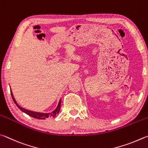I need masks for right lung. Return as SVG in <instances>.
<instances>
[{
  "label": "right lung",
  "instance_id": "add662e5",
  "mask_svg": "<svg viewBox=\"0 0 148 148\" xmlns=\"http://www.w3.org/2000/svg\"><path fill=\"white\" fill-rule=\"evenodd\" d=\"M10 92H11V95H12V96L13 100V101H14V103L16 104V106L18 107V108L21 111H23V112H25V113L27 114L28 115H29V116L34 118V119L45 120L46 119H47V118H49V117H55L56 116V114H58L59 113V112H60V111L61 101V99H60V101H59V103L58 105V106H57V107H56V109L55 110H53L52 112H49V113H43V112H38L29 111V110L25 109H24L23 107H21L19 105H18L17 103V101H16L14 97H13V95L12 90H10Z\"/></svg>",
  "mask_w": 148,
  "mask_h": 148
}]
</instances>
